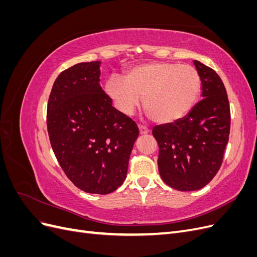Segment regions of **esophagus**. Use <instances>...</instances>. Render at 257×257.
Wrapping results in <instances>:
<instances>
[{"instance_id": "34e87169", "label": "esophagus", "mask_w": 257, "mask_h": 257, "mask_svg": "<svg viewBox=\"0 0 257 257\" xmlns=\"http://www.w3.org/2000/svg\"><path fill=\"white\" fill-rule=\"evenodd\" d=\"M138 128H139V133H141V135H147L148 133H149V128L145 125H139Z\"/></svg>"}]
</instances>
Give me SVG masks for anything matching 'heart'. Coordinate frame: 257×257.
<instances>
[{"label":"heart","instance_id":"heart-1","mask_svg":"<svg viewBox=\"0 0 257 257\" xmlns=\"http://www.w3.org/2000/svg\"><path fill=\"white\" fill-rule=\"evenodd\" d=\"M201 79L195 67L152 62L130 69L125 80L111 76L105 90L120 112L131 115L144 97L147 114L158 123H172L195 105Z\"/></svg>","mask_w":257,"mask_h":257}]
</instances>
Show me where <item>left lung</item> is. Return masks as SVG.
<instances>
[{"instance_id":"1","label":"left lung","mask_w":257,"mask_h":257,"mask_svg":"<svg viewBox=\"0 0 257 257\" xmlns=\"http://www.w3.org/2000/svg\"><path fill=\"white\" fill-rule=\"evenodd\" d=\"M203 93L184 118L152 130L159 145V172L178 191L204 188L219 172L230 131L226 89L212 68L194 61Z\"/></svg>"}]
</instances>
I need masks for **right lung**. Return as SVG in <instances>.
Here are the masks:
<instances>
[{
  "label": "right lung",
  "instance_id": "right-lung-1",
  "mask_svg": "<svg viewBox=\"0 0 257 257\" xmlns=\"http://www.w3.org/2000/svg\"><path fill=\"white\" fill-rule=\"evenodd\" d=\"M99 62L62 72L47 105V130L61 168L77 188L109 194L124 182L137 124L112 107L99 85Z\"/></svg>",
  "mask_w": 257,
  "mask_h": 257
}]
</instances>
